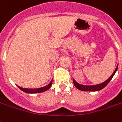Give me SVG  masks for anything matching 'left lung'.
Wrapping results in <instances>:
<instances>
[{
	"mask_svg": "<svg viewBox=\"0 0 122 122\" xmlns=\"http://www.w3.org/2000/svg\"><path fill=\"white\" fill-rule=\"evenodd\" d=\"M117 67H118V65H117L116 68L115 69V71H113L112 73V75L110 76L109 78L107 79L106 81H105L104 82H103L102 83H99L97 85H81V84H79L77 82L75 81V79H73V83L75 86L79 90H81V91H85V92H96V91H99L101 89H102L103 88H104L106 86L108 83L111 81V79H112L113 77V75H115L116 72L117 70Z\"/></svg>",
	"mask_w": 122,
	"mask_h": 122,
	"instance_id": "1",
	"label": "left lung"
}]
</instances>
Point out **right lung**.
Returning a JSON list of instances; mask_svg holds the SVG:
<instances>
[{
	"instance_id": "1",
	"label": "right lung",
	"mask_w": 122,
	"mask_h": 122,
	"mask_svg": "<svg viewBox=\"0 0 122 122\" xmlns=\"http://www.w3.org/2000/svg\"><path fill=\"white\" fill-rule=\"evenodd\" d=\"M52 81H53V79L51 81V82L46 86L43 87H41V88H37V89H28V88H23V87H20L19 86L17 85V87L19 88L20 90H22L23 92L27 93H41L44 92L45 91H47L49 89H50V87H51L52 85Z\"/></svg>"
}]
</instances>
